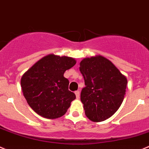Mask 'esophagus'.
I'll return each instance as SVG.
<instances>
[{
	"label": "esophagus",
	"mask_w": 149,
	"mask_h": 149,
	"mask_svg": "<svg viewBox=\"0 0 149 149\" xmlns=\"http://www.w3.org/2000/svg\"><path fill=\"white\" fill-rule=\"evenodd\" d=\"M74 93H75L76 95V98L77 99L80 98V91H76L74 92Z\"/></svg>",
	"instance_id": "1"
}]
</instances>
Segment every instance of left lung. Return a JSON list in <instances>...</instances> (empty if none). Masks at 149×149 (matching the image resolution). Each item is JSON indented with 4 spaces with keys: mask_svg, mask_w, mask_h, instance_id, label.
I'll return each instance as SVG.
<instances>
[{
    "mask_svg": "<svg viewBox=\"0 0 149 149\" xmlns=\"http://www.w3.org/2000/svg\"><path fill=\"white\" fill-rule=\"evenodd\" d=\"M80 71L86 85L80 93L86 116L94 122L111 117L123 102L127 77L110 61L102 56L83 59Z\"/></svg>",
    "mask_w": 149,
    "mask_h": 149,
    "instance_id": "1",
    "label": "left lung"
}]
</instances>
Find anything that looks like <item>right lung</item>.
<instances>
[{
    "mask_svg": "<svg viewBox=\"0 0 149 149\" xmlns=\"http://www.w3.org/2000/svg\"><path fill=\"white\" fill-rule=\"evenodd\" d=\"M76 60L49 54L31 66L21 77V88L30 107L48 119L60 118L66 113L75 94L69 91V80L63 74Z\"/></svg>",
    "mask_w": 149,
    "mask_h": 149,
    "instance_id": "right-lung-1",
    "label": "right lung"
}]
</instances>
